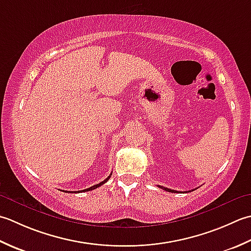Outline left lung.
I'll return each mask as SVG.
<instances>
[{
    "label": "left lung",
    "instance_id": "1",
    "mask_svg": "<svg viewBox=\"0 0 251 251\" xmlns=\"http://www.w3.org/2000/svg\"><path fill=\"white\" fill-rule=\"evenodd\" d=\"M158 187H160V188H162V190H165V191H167V192H171V193H177V191H173V190H170V188L163 187V186H161V185H158ZM178 193H180V192H178Z\"/></svg>",
    "mask_w": 251,
    "mask_h": 251
}]
</instances>
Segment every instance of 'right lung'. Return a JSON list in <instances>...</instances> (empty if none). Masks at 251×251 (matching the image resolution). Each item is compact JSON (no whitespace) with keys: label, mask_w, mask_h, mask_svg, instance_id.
<instances>
[{"label":"right lung","mask_w":251,"mask_h":251,"mask_svg":"<svg viewBox=\"0 0 251 251\" xmlns=\"http://www.w3.org/2000/svg\"><path fill=\"white\" fill-rule=\"evenodd\" d=\"M111 176V175H110ZM110 176L107 177V178H105V180L103 181V182H100V183H99V184H96V185H93V186H91V187H89V188H86V190H83V191H78V192H75V193H80V192H89V191H92V190H95V188H97V187H100V185H103V184H105L107 181L109 180L110 178ZM71 193V192H70ZM74 193V192H73Z\"/></svg>","instance_id":"obj_1"}]
</instances>
